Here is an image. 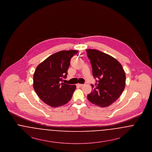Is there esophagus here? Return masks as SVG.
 <instances>
[{
  "label": "esophagus",
  "mask_w": 152,
  "mask_h": 152,
  "mask_svg": "<svg viewBox=\"0 0 152 152\" xmlns=\"http://www.w3.org/2000/svg\"><path fill=\"white\" fill-rule=\"evenodd\" d=\"M76 86H77V87H81L83 86V84H77Z\"/></svg>",
  "instance_id": "obj_1"
}]
</instances>
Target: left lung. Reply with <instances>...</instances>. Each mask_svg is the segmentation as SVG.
<instances>
[{
    "label": "left lung",
    "mask_w": 152,
    "mask_h": 152,
    "mask_svg": "<svg viewBox=\"0 0 152 152\" xmlns=\"http://www.w3.org/2000/svg\"><path fill=\"white\" fill-rule=\"evenodd\" d=\"M86 51L93 76L99 80L95 86L92 84L93 90L87 99L96 105L107 107L122 94L125 87V73L121 64L112 56L97 50Z\"/></svg>",
    "instance_id": "left-lung-1"
}]
</instances>
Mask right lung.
<instances>
[{
    "mask_svg": "<svg viewBox=\"0 0 152 152\" xmlns=\"http://www.w3.org/2000/svg\"><path fill=\"white\" fill-rule=\"evenodd\" d=\"M77 50L58 52L37 65L34 74L33 86L39 97L52 107L65 105L76 89L75 85L62 83L67 75L71 58Z\"/></svg>",
    "mask_w": 152,
    "mask_h": 152,
    "instance_id": "1",
    "label": "right lung"
}]
</instances>
